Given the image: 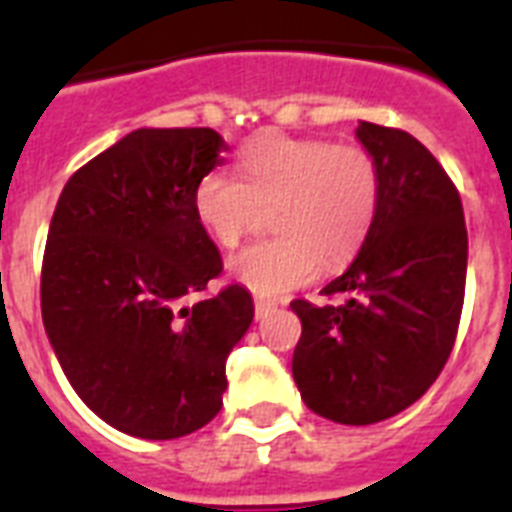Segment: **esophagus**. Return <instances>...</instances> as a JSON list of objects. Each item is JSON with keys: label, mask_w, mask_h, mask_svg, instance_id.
I'll return each instance as SVG.
<instances>
[{"label": "esophagus", "mask_w": 512, "mask_h": 512, "mask_svg": "<svg viewBox=\"0 0 512 512\" xmlns=\"http://www.w3.org/2000/svg\"><path fill=\"white\" fill-rule=\"evenodd\" d=\"M273 308H276V303H273V300H263V297H255V316H257V319L268 316Z\"/></svg>", "instance_id": "34e87169"}]
</instances>
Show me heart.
Instances as JSON below:
<instances>
[{
    "mask_svg": "<svg viewBox=\"0 0 512 512\" xmlns=\"http://www.w3.org/2000/svg\"><path fill=\"white\" fill-rule=\"evenodd\" d=\"M239 177L209 172L196 183L193 212L225 249L239 247L273 209L276 239L231 257L228 271L260 297L287 295L319 265L342 268L364 247L380 204V170L361 146L324 138L260 135L239 154Z\"/></svg>",
    "mask_w": 512,
    "mask_h": 512,
    "instance_id": "1",
    "label": "heart"
}]
</instances>
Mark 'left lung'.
<instances>
[{"label":"left lung","mask_w":512,"mask_h":512,"mask_svg":"<svg viewBox=\"0 0 512 512\" xmlns=\"http://www.w3.org/2000/svg\"><path fill=\"white\" fill-rule=\"evenodd\" d=\"M380 170V204L364 247L321 289L337 303L295 300L303 335L292 374L311 412L372 425L436 382L460 327L468 231L460 191L420 140L361 122Z\"/></svg>","instance_id":"1"}]
</instances>
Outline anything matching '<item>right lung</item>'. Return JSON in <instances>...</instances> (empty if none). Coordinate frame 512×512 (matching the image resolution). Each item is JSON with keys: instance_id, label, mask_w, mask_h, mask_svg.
Instances as JSON below:
<instances>
[{"instance_id": "add662e5", "label": "right lung", "mask_w": 512, "mask_h": 512, "mask_svg": "<svg viewBox=\"0 0 512 512\" xmlns=\"http://www.w3.org/2000/svg\"><path fill=\"white\" fill-rule=\"evenodd\" d=\"M228 146L209 127L135 130L60 193L42 260V321L71 388L111 428L188 436L223 406L225 358L252 324L193 212ZM199 296L196 304L187 300Z\"/></svg>"}]
</instances>
